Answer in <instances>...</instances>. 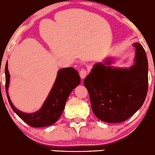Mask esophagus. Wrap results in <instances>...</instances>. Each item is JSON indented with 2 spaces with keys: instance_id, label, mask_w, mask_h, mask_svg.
<instances>
[{
  "instance_id": "34e87169",
  "label": "esophagus",
  "mask_w": 155,
  "mask_h": 155,
  "mask_svg": "<svg viewBox=\"0 0 155 155\" xmlns=\"http://www.w3.org/2000/svg\"><path fill=\"white\" fill-rule=\"evenodd\" d=\"M79 74H80V78H81L82 79H84V78H85L87 75L88 71H87L86 69H82L81 71H80V73Z\"/></svg>"
}]
</instances>
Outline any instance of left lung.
<instances>
[{
  "instance_id": "8db88e82",
  "label": "left lung",
  "mask_w": 155,
  "mask_h": 155,
  "mask_svg": "<svg viewBox=\"0 0 155 155\" xmlns=\"http://www.w3.org/2000/svg\"><path fill=\"white\" fill-rule=\"evenodd\" d=\"M133 46L136 48L133 66L120 69L98 63L84 80L92 111L104 122L125 121L145 100L148 90L147 55L140 44ZM106 63L109 64L110 61Z\"/></svg>"
}]
</instances>
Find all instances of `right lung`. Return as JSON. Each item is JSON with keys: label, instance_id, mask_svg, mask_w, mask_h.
Returning a JSON list of instances; mask_svg holds the SVG:
<instances>
[{"label": "right lung", "instance_id": "obj_1", "mask_svg": "<svg viewBox=\"0 0 155 155\" xmlns=\"http://www.w3.org/2000/svg\"><path fill=\"white\" fill-rule=\"evenodd\" d=\"M5 91L10 107L21 119L29 126L35 128L48 126L56 123L63 113L68 97L74 88L80 83L79 74L73 68L60 70L52 90L41 109L35 113L26 114L17 109L10 99L8 92L10 74L7 63L5 64Z\"/></svg>", "mask_w": 155, "mask_h": 155}]
</instances>
